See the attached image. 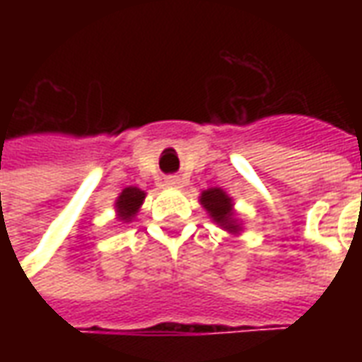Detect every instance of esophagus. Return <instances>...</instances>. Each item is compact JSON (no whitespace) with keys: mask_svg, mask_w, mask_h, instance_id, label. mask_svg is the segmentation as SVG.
Instances as JSON below:
<instances>
[{"mask_svg":"<svg viewBox=\"0 0 362 362\" xmlns=\"http://www.w3.org/2000/svg\"><path fill=\"white\" fill-rule=\"evenodd\" d=\"M165 186H168V188H180L182 180L178 176H166Z\"/></svg>","mask_w":362,"mask_h":362,"instance_id":"34e87169","label":"esophagus"}]
</instances>
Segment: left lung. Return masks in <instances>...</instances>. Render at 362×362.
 Listing matches in <instances>:
<instances>
[{"mask_svg": "<svg viewBox=\"0 0 362 362\" xmlns=\"http://www.w3.org/2000/svg\"><path fill=\"white\" fill-rule=\"evenodd\" d=\"M199 204L204 205V209L209 213L221 228H225L228 233L236 235L240 230L238 221L235 219V209H233V199L228 197L227 192L221 188H209L202 192L199 196Z\"/></svg>", "mask_w": 362, "mask_h": 362, "instance_id": "1", "label": "left lung"}]
</instances>
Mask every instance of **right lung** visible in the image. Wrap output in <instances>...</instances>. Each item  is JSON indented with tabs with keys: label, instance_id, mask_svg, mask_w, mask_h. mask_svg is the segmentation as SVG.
Masks as SVG:
<instances>
[{
	"label": "right lung",
	"instance_id": "obj_1",
	"mask_svg": "<svg viewBox=\"0 0 362 362\" xmlns=\"http://www.w3.org/2000/svg\"><path fill=\"white\" fill-rule=\"evenodd\" d=\"M143 199H145V192L135 186H129V188L122 189V194L116 199V211H118V217L122 221H129L134 219L139 207H141Z\"/></svg>",
	"mask_w": 362,
	"mask_h": 362
}]
</instances>
